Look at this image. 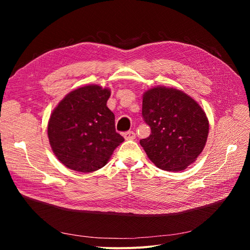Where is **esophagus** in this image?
Segmentation results:
<instances>
[{"label":"esophagus","mask_w":250,"mask_h":250,"mask_svg":"<svg viewBox=\"0 0 250 250\" xmlns=\"http://www.w3.org/2000/svg\"><path fill=\"white\" fill-rule=\"evenodd\" d=\"M124 139L125 140H134L135 133L133 131H127L124 133Z\"/></svg>","instance_id":"obj_1"}]
</instances>
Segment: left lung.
Instances as JSON below:
<instances>
[{"instance_id": "8db88e82", "label": "left lung", "mask_w": 250, "mask_h": 250, "mask_svg": "<svg viewBox=\"0 0 250 250\" xmlns=\"http://www.w3.org/2000/svg\"><path fill=\"white\" fill-rule=\"evenodd\" d=\"M142 116L151 133L140 144L162 170H185L206 146V112L183 90L165 86L148 89L143 96Z\"/></svg>"}]
</instances>
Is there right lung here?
<instances>
[{
    "instance_id": "right-lung-1",
    "label": "right lung",
    "mask_w": 250,
    "mask_h": 250,
    "mask_svg": "<svg viewBox=\"0 0 250 250\" xmlns=\"http://www.w3.org/2000/svg\"><path fill=\"white\" fill-rule=\"evenodd\" d=\"M110 90L82 86L67 94L53 110L48 137L65 167L88 173L104 167L124 138L116 131L115 115L106 106Z\"/></svg>"
}]
</instances>
